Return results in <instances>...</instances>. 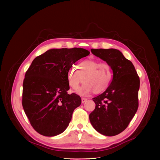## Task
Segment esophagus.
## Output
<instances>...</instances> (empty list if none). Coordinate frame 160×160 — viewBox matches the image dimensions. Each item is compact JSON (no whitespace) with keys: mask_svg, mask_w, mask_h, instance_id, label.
<instances>
[{"mask_svg":"<svg viewBox=\"0 0 160 160\" xmlns=\"http://www.w3.org/2000/svg\"><path fill=\"white\" fill-rule=\"evenodd\" d=\"M81 100H82V103H84V102H86V101H87V100H88V99L87 98H81Z\"/></svg>","mask_w":160,"mask_h":160,"instance_id":"esophagus-1","label":"esophagus"}]
</instances>
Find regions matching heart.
I'll list each match as a JSON object with an SVG mask.
<instances>
[{
	"label": "heart",
	"mask_w": 160,
	"mask_h": 160,
	"mask_svg": "<svg viewBox=\"0 0 160 160\" xmlns=\"http://www.w3.org/2000/svg\"><path fill=\"white\" fill-rule=\"evenodd\" d=\"M72 67L67 73L69 87L77 89L82 81L84 83L77 90L81 96H88L92 93L98 94L105 91L112 78V71L110 64L97 60H83L77 66Z\"/></svg>",
	"instance_id": "b5f03b06"
}]
</instances>
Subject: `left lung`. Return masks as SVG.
<instances>
[{
  "mask_svg": "<svg viewBox=\"0 0 160 160\" xmlns=\"http://www.w3.org/2000/svg\"><path fill=\"white\" fill-rule=\"evenodd\" d=\"M91 51L110 64L113 79L103 93L93 98L96 106L89 120L100 133L116 136L127 128L138 110L139 78L133 63L119 50L91 48Z\"/></svg>",
  "mask_w": 160,
  "mask_h": 160,
  "instance_id": "8db88e82",
  "label": "left lung"
}]
</instances>
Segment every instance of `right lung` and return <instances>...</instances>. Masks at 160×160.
<instances>
[{
    "label": "right lung",
    "mask_w": 160,
    "mask_h": 160,
    "mask_svg": "<svg viewBox=\"0 0 160 160\" xmlns=\"http://www.w3.org/2000/svg\"><path fill=\"white\" fill-rule=\"evenodd\" d=\"M89 53L82 48H52L32 62L23 81L22 104L32 127L41 135L55 136L68 127L82 100L77 94L67 93V73Z\"/></svg>",
    "instance_id": "1"
}]
</instances>
